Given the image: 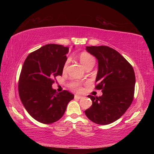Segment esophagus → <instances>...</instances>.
Masks as SVG:
<instances>
[{
  "label": "esophagus",
  "mask_w": 154,
  "mask_h": 154,
  "mask_svg": "<svg viewBox=\"0 0 154 154\" xmlns=\"http://www.w3.org/2000/svg\"><path fill=\"white\" fill-rule=\"evenodd\" d=\"M75 99H77V100H79V99L82 98V96H78V95H75Z\"/></svg>",
  "instance_id": "1"
}]
</instances>
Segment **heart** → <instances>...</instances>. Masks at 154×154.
<instances>
[{
    "mask_svg": "<svg viewBox=\"0 0 154 154\" xmlns=\"http://www.w3.org/2000/svg\"><path fill=\"white\" fill-rule=\"evenodd\" d=\"M79 58V60L81 62V63L83 64V66H84L85 69H86L88 66H90V65H94L95 60L94 58V57L92 55H90V54L85 53V52H83V53L80 54ZM69 61L70 60L67 59L66 62H65L63 66L64 71H65V70L66 69L68 64L69 63ZM69 85L72 90L77 91V92H80V91H82V84H81L79 82H77V81L71 82L69 83Z\"/></svg>",
    "mask_w": 154,
    "mask_h": 154,
    "instance_id": "b5f03b06",
    "label": "heart"
}]
</instances>
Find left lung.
Segmentation results:
<instances>
[{"label":"left lung","mask_w":154,"mask_h":154,"mask_svg":"<svg viewBox=\"0 0 154 154\" xmlns=\"http://www.w3.org/2000/svg\"><path fill=\"white\" fill-rule=\"evenodd\" d=\"M85 49L98 60L95 88L102 90L103 95L88 96L92 105L85 113L97 124L113 123L123 116L133 100L134 69L118 51L108 46H87Z\"/></svg>","instance_id":"left-lung-1"}]
</instances>
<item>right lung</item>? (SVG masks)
Here are the masks:
<instances>
[{
  "label": "right lung",
  "mask_w": 154,
  "mask_h": 154,
  "mask_svg": "<svg viewBox=\"0 0 154 154\" xmlns=\"http://www.w3.org/2000/svg\"><path fill=\"white\" fill-rule=\"evenodd\" d=\"M69 48L48 44L34 51L23 64L18 82L20 100L36 121L52 124L59 120L74 95L67 90L58 93L51 85L61 76Z\"/></svg>",
  "instance_id": "add662e5"
}]
</instances>
